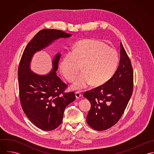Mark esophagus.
Wrapping results in <instances>:
<instances>
[{
    "label": "esophagus",
    "instance_id": "34e87169",
    "mask_svg": "<svg viewBox=\"0 0 154 154\" xmlns=\"http://www.w3.org/2000/svg\"><path fill=\"white\" fill-rule=\"evenodd\" d=\"M75 96H76V98L77 99H78V98H79L82 96V94L79 92H75Z\"/></svg>",
    "mask_w": 154,
    "mask_h": 154
}]
</instances>
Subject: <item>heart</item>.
Masks as SVG:
<instances>
[{
  "mask_svg": "<svg viewBox=\"0 0 154 154\" xmlns=\"http://www.w3.org/2000/svg\"><path fill=\"white\" fill-rule=\"evenodd\" d=\"M117 51L107 44L96 39H87L75 44L72 50L63 56L60 69L67 80L72 81L82 65V72L76 78L72 87L81 90L91 83L100 85L109 81L119 63Z\"/></svg>",
  "mask_w": 154,
  "mask_h": 154,
  "instance_id": "b5f03b06",
  "label": "heart"
}]
</instances>
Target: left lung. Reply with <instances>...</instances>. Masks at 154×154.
Returning a JSON list of instances; mask_svg holds the SVG:
<instances>
[{
    "mask_svg": "<svg viewBox=\"0 0 154 154\" xmlns=\"http://www.w3.org/2000/svg\"><path fill=\"white\" fill-rule=\"evenodd\" d=\"M133 88L131 61L120 43V63L114 75L104 84L84 94L91 104L87 116L88 125L98 131L114 126L126 109Z\"/></svg>",
    "mask_w": 154,
    "mask_h": 154,
    "instance_id": "obj_1",
    "label": "left lung"
}]
</instances>
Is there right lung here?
Masks as SVG:
<instances>
[{
  "instance_id": "add662e5",
  "label": "right lung",
  "mask_w": 154,
  "mask_h": 154,
  "mask_svg": "<svg viewBox=\"0 0 154 154\" xmlns=\"http://www.w3.org/2000/svg\"><path fill=\"white\" fill-rule=\"evenodd\" d=\"M72 35L63 31L44 29L40 31L26 46L18 71L20 99L22 109L30 121L39 129L50 131L62 122L66 106L75 101L73 92H65L67 87L57 76L60 53L54 57L53 69L47 75H38L30 68L33 55L54 40Z\"/></svg>"
}]
</instances>
